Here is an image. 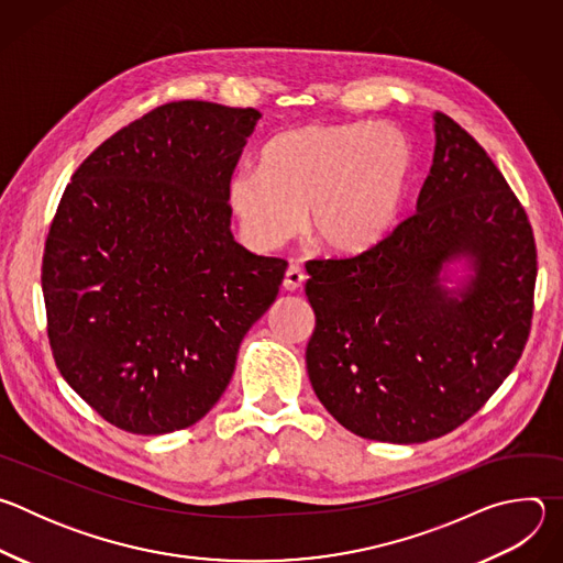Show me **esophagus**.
<instances>
[{"mask_svg":"<svg viewBox=\"0 0 563 563\" xmlns=\"http://www.w3.org/2000/svg\"><path fill=\"white\" fill-rule=\"evenodd\" d=\"M305 283V272L298 267V265H289L287 272H285V278H283V287L287 291H298Z\"/></svg>","mask_w":563,"mask_h":563,"instance_id":"obj_1","label":"esophagus"}]
</instances>
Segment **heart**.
<instances>
[{
	"instance_id": "1",
	"label": "heart",
	"mask_w": 563,
	"mask_h": 563,
	"mask_svg": "<svg viewBox=\"0 0 563 563\" xmlns=\"http://www.w3.org/2000/svg\"><path fill=\"white\" fill-rule=\"evenodd\" d=\"M415 165L412 144L396 126L307 124L267 142L261 168L231 176L227 200L240 233L258 252L298 231L334 256H354L394 227Z\"/></svg>"
}]
</instances>
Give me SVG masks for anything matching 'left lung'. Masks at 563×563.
Returning a JSON list of instances; mask_svg holds the SVG:
<instances>
[{"label":"left lung","instance_id":"left-lung-1","mask_svg":"<svg viewBox=\"0 0 563 563\" xmlns=\"http://www.w3.org/2000/svg\"><path fill=\"white\" fill-rule=\"evenodd\" d=\"M434 157L417 211L358 256L307 261L316 328L307 374L350 432L439 439L486 406L530 334L537 247L526 209L465 129L434 113ZM475 274L452 292L445 262Z\"/></svg>","mask_w":563,"mask_h":563}]
</instances>
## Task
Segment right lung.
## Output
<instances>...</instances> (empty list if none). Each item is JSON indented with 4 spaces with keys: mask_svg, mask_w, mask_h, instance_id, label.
<instances>
[{
    "mask_svg": "<svg viewBox=\"0 0 563 563\" xmlns=\"http://www.w3.org/2000/svg\"><path fill=\"white\" fill-rule=\"evenodd\" d=\"M261 113L183 100L77 167L46 235L42 291L64 380L111 426L167 434L227 389L287 263L231 235L229 180Z\"/></svg>",
    "mask_w": 563,
    "mask_h": 563,
    "instance_id": "obj_1",
    "label": "right lung"
}]
</instances>
